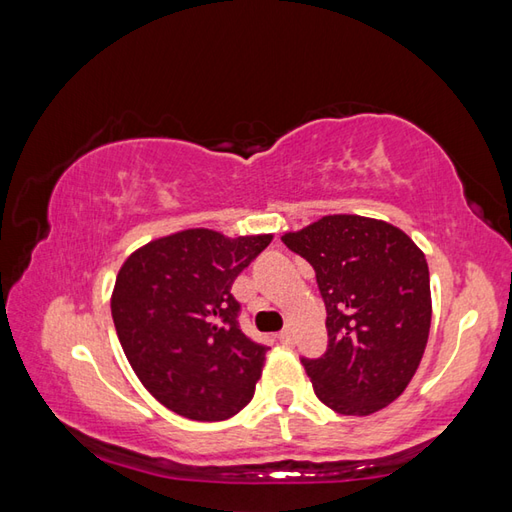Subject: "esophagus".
<instances>
[{
  "label": "esophagus",
  "mask_w": 512,
  "mask_h": 512,
  "mask_svg": "<svg viewBox=\"0 0 512 512\" xmlns=\"http://www.w3.org/2000/svg\"><path fill=\"white\" fill-rule=\"evenodd\" d=\"M277 339H279V344H290L293 342V333H290V330L286 328V330H282V333H277Z\"/></svg>",
  "instance_id": "esophagus-1"
}]
</instances>
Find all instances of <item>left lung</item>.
<instances>
[{
  "instance_id": "1",
  "label": "left lung",
  "mask_w": 512,
  "mask_h": 512,
  "mask_svg": "<svg viewBox=\"0 0 512 512\" xmlns=\"http://www.w3.org/2000/svg\"><path fill=\"white\" fill-rule=\"evenodd\" d=\"M282 242L313 266L326 304L328 348L302 357L315 395L339 415H370L404 393L430 330V277L404 230L328 215Z\"/></svg>"
}]
</instances>
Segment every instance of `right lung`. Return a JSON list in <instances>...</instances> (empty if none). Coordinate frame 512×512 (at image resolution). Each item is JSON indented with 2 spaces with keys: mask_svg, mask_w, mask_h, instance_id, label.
<instances>
[{
  "mask_svg": "<svg viewBox=\"0 0 512 512\" xmlns=\"http://www.w3.org/2000/svg\"><path fill=\"white\" fill-rule=\"evenodd\" d=\"M270 239L182 230L119 268L110 302L117 337L139 382L173 413L222 422L253 399L268 346L242 333L230 286Z\"/></svg>",
  "mask_w": 512,
  "mask_h": 512,
  "instance_id": "1",
  "label": "right lung"
}]
</instances>
